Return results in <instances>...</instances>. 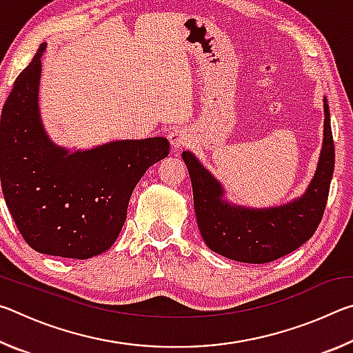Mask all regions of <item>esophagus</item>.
<instances>
[{
  "mask_svg": "<svg viewBox=\"0 0 353 353\" xmlns=\"http://www.w3.org/2000/svg\"><path fill=\"white\" fill-rule=\"evenodd\" d=\"M168 139H170V143H171V148L176 151V149H181V148L188 145L190 135L185 129H174L168 135Z\"/></svg>",
  "mask_w": 353,
  "mask_h": 353,
  "instance_id": "1",
  "label": "esophagus"
}]
</instances>
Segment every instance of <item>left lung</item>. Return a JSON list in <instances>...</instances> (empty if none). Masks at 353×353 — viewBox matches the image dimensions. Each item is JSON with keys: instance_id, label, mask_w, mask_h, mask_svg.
Wrapping results in <instances>:
<instances>
[{"instance_id": "1", "label": "left lung", "mask_w": 353, "mask_h": 353, "mask_svg": "<svg viewBox=\"0 0 353 353\" xmlns=\"http://www.w3.org/2000/svg\"><path fill=\"white\" fill-rule=\"evenodd\" d=\"M324 141L318 170L301 198L271 208H249L224 199V188L183 151L193 185L194 212L204 241L213 252L243 263H270L301 248L318 229L324 214L334 168L330 112L324 98Z\"/></svg>"}]
</instances>
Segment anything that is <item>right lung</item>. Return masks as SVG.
I'll list each match as a JSON object with an SVG mask.
<instances>
[{"label":"right lung","mask_w":353,"mask_h":353,"mask_svg":"<svg viewBox=\"0 0 353 353\" xmlns=\"http://www.w3.org/2000/svg\"><path fill=\"white\" fill-rule=\"evenodd\" d=\"M39 48L6 99L0 179L21 236L40 254L85 260L109 249L123 229L130 194L149 166L170 154L163 137L118 140L70 152L46 135L39 110Z\"/></svg>","instance_id":"obj_1"}]
</instances>
